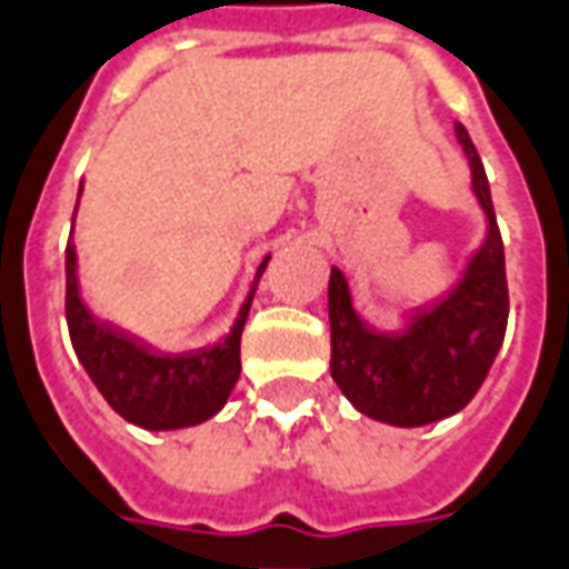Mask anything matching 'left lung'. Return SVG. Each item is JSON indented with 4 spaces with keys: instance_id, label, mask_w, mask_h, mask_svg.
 <instances>
[{
    "instance_id": "obj_1",
    "label": "left lung",
    "mask_w": 569,
    "mask_h": 569,
    "mask_svg": "<svg viewBox=\"0 0 569 569\" xmlns=\"http://www.w3.org/2000/svg\"><path fill=\"white\" fill-rule=\"evenodd\" d=\"M471 168V189L487 213L485 244L471 253L457 284L407 316L401 330H370L352 309L340 269H330V377L370 420L426 426L469 405L497 358L509 321L506 253L481 156L457 122Z\"/></svg>"
}]
</instances>
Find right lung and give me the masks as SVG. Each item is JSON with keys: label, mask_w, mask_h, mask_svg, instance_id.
I'll return each mask as SVG.
<instances>
[{"label": "right lung", "mask_w": 569, "mask_h": 569, "mask_svg": "<svg viewBox=\"0 0 569 569\" xmlns=\"http://www.w3.org/2000/svg\"><path fill=\"white\" fill-rule=\"evenodd\" d=\"M82 196V192H79ZM266 257L248 300L227 337L196 352L162 356L149 349L131 333L112 328L88 312L79 297V276H76V244H67V328H70L72 349L82 361L84 373L107 398V405L122 417L149 432L187 429L211 420L227 405L232 386L241 373V330L251 312L257 281L263 276Z\"/></svg>", "instance_id": "right-lung-1"}]
</instances>
